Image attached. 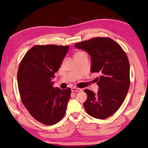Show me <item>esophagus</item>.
I'll return each mask as SVG.
<instances>
[{"label": "esophagus", "mask_w": 148, "mask_h": 148, "mask_svg": "<svg viewBox=\"0 0 148 148\" xmlns=\"http://www.w3.org/2000/svg\"><path fill=\"white\" fill-rule=\"evenodd\" d=\"M82 90L80 88H71V92H82Z\"/></svg>", "instance_id": "34e87169"}]
</instances>
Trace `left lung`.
Segmentation results:
<instances>
[{"mask_svg":"<svg viewBox=\"0 0 148 148\" xmlns=\"http://www.w3.org/2000/svg\"><path fill=\"white\" fill-rule=\"evenodd\" d=\"M86 50L92 60L91 72L98 73V94L86 89L85 110L91 116L105 119L122 105L130 86L129 59L121 46L109 38H94L75 44Z\"/></svg>","mask_w":148,"mask_h":148,"instance_id":"8db88e82","label":"left lung"}]
</instances>
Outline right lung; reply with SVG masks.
Masks as SVG:
<instances>
[{
  "mask_svg": "<svg viewBox=\"0 0 148 148\" xmlns=\"http://www.w3.org/2000/svg\"><path fill=\"white\" fill-rule=\"evenodd\" d=\"M69 46L36 45L22 58L17 72L21 102L38 122L52 125L65 114L71 90L54 88L52 78L58 71Z\"/></svg>",
  "mask_w": 148,
  "mask_h": 148,
  "instance_id": "1",
  "label": "right lung"
}]
</instances>
